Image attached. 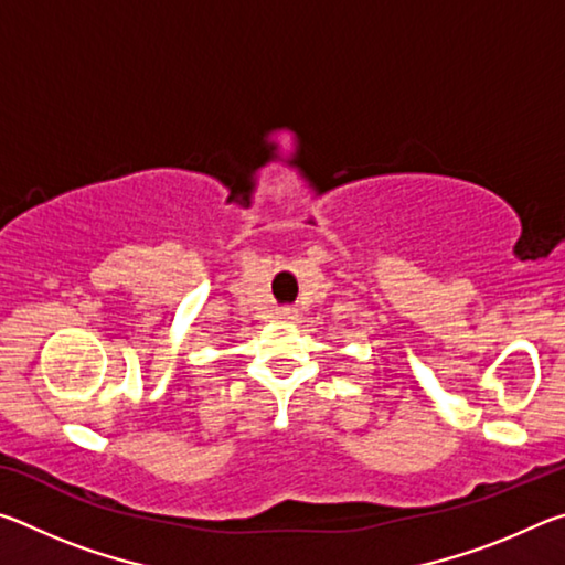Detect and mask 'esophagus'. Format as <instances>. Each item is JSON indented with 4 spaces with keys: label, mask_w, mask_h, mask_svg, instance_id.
Instances as JSON below:
<instances>
[{
    "label": "esophagus",
    "mask_w": 565,
    "mask_h": 565,
    "mask_svg": "<svg viewBox=\"0 0 565 565\" xmlns=\"http://www.w3.org/2000/svg\"><path fill=\"white\" fill-rule=\"evenodd\" d=\"M279 319L281 321H291V319H296V311L294 309H279Z\"/></svg>",
    "instance_id": "esophagus-1"
}]
</instances>
